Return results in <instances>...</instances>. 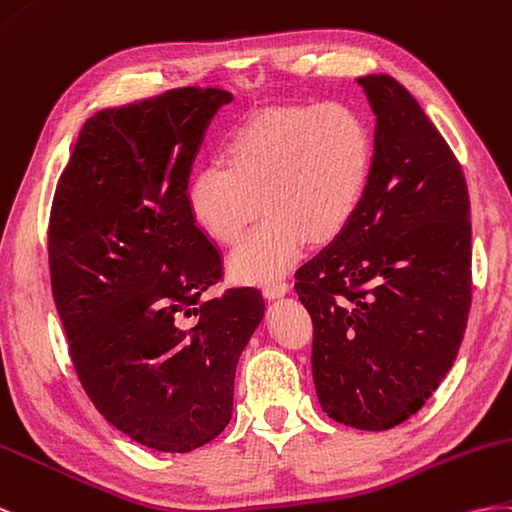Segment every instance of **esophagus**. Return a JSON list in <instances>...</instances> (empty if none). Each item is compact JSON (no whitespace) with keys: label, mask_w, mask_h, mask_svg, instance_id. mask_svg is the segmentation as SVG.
I'll return each instance as SVG.
<instances>
[{"label":"esophagus","mask_w":512,"mask_h":512,"mask_svg":"<svg viewBox=\"0 0 512 512\" xmlns=\"http://www.w3.org/2000/svg\"><path fill=\"white\" fill-rule=\"evenodd\" d=\"M289 289H291V287H289L285 281H279V283L266 285V287H264V296H266L268 300H279V298H283V296L289 294Z\"/></svg>","instance_id":"1"}]
</instances>
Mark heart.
Here are the masks:
<instances>
[{"label": "heart", "mask_w": 512, "mask_h": 512, "mask_svg": "<svg viewBox=\"0 0 512 512\" xmlns=\"http://www.w3.org/2000/svg\"><path fill=\"white\" fill-rule=\"evenodd\" d=\"M227 165H203L188 184L195 221L236 244L264 206L266 214L229 257L233 279L266 285L298 264L306 238L328 242L352 221L369 184L373 137L345 102L268 109L238 126Z\"/></svg>", "instance_id": "b5f03b06"}]
</instances>
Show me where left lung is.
I'll use <instances>...</instances> for the list:
<instances>
[{"instance_id":"1","label":"left lung","mask_w":512,"mask_h":512,"mask_svg":"<svg viewBox=\"0 0 512 512\" xmlns=\"http://www.w3.org/2000/svg\"><path fill=\"white\" fill-rule=\"evenodd\" d=\"M373 167L352 221L296 272L315 328L321 410L386 431L414 416L457 358L472 302L470 195L459 160L390 75L360 77Z\"/></svg>"}]
</instances>
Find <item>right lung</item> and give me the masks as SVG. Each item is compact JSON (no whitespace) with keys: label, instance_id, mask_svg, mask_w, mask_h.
I'll list each match as a JSON object with an SVG mask.
<instances>
[{"label":"right lung","instance_id":"right-lung-1","mask_svg":"<svg viewBox=\"0 0 512 512\" xmlns=\"http://www.w3.org/2000/svg\"><path fill=\"white\" fill-rule=\"evenodd\" d=\"M231 100L180 87L94 113L51 206V289L79 382L115 429L160 452L229 425L238 360L266 315L253 287L201 300L223 264L188 208V178Z\"/></svg>","mask_w":512,"mask_h":512}]
</instances>
